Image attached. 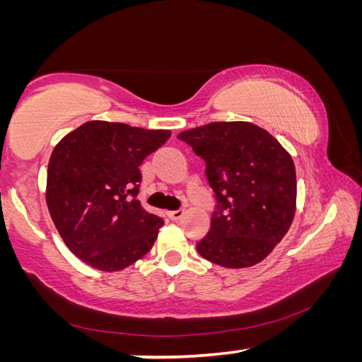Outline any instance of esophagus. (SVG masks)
I'll use <instances>...</instances> for the list:
<instances>
[{"instance_id":"esophagus-1","label":"esophagus","mask_w":362,"mask_h":362,"mask_svg":"<svg viewBox=\"0 0 362 362\" xmlns=\"http://www.w3.org/2000/svg\"><path fill=\"white\" fill-rule=\"evenodd\" d=\"M183 216H185V211H183V209H177V211L168 212V217L170 220H180Z\"/></svg>"}]
</instances>
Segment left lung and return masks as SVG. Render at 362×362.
I'll use <instances>...</instances> for the list:
<instances>
[{"label":"left lung","instance_id":"left-lung-1","mask_svg":"<svg viewBox=\"0 0 362 362\" xmlns=\"http://www.w3.org/2000/svg\"><path fill=\"white\" fill-rule=\"evenodd\" d=\"M206 161L217 207L196 249L225 268L262 262L289 231L297 203L296 166L272 134L247 121H218L180 132Z\"/></svg>","mask_w":362,"mask_h":362}]
</instances>
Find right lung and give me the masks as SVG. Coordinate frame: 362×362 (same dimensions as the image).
Instances as JSON below:
<instances>
[{
	"mask_svg": "<svg viewBox=\"0 0 362 362\" xmlns=\"http://www.w3.org/2000/svg\"><path fill=\"white\" fill-rule=\"evenodd\" d=\"M169 137L166 129L88 121L56 145L46 203L59 235L79 260L119 272L150 252L164 220L136 199L139 166Z\"/></svg>",
	"mask_w": 362,
	"mask_h": 362,
	"instance_id": "right-lung-1",
	"label": "right lung"
}]
</instances>
